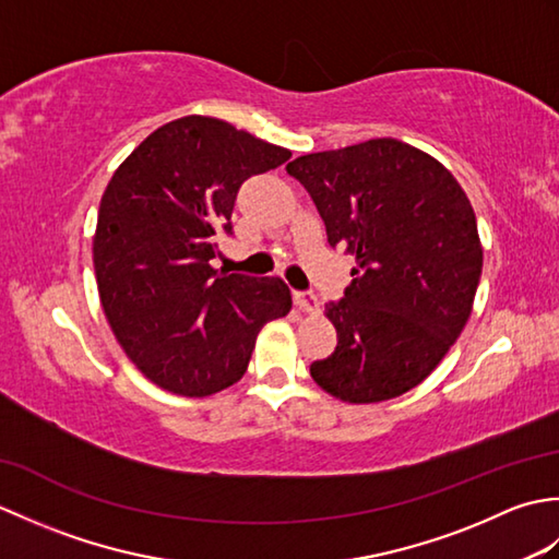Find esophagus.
I'll return each instance as SVG.
<instances>
[{"label": "esophagus", "mask_w": 559, "mask_h": 559, "mask_svg": "<svg viewBox=\"0 0 559 559\" xmlns=\"http://www.w3.org/2000/svg\"><path fill=\"white\" fill-rule=\"evenodd\" d=\"M293 300H295V305L300 307L302 312H317V310H319L317 295L310 293V290H295V293H293Z\"/></svg>", "instance_id": "34e87169"}]
</instances>
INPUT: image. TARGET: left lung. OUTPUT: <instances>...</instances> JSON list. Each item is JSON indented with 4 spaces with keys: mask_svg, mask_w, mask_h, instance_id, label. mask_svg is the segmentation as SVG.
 <instances>
[{
    "mask_svg": "<svg viewBox=\"0 0 559 559\" xmlns=\"http://www.w3.org/2000/svg\"><path fill=\"white\" fill-rule=\"evenodd\" d=\"M326 225L355 257L350 286L324 314L336 350L310 365L326 394L379 403L418 386L466 326L483 247L456 177L399 139L307 153L288 163Z\"/></svg>",
    "mask_w": 559,
    "mask_h": 559,
    "instance_id": "left-lung-1",
    "label": "left lung"
}]
</instances>
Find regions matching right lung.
<instances>
[{"label":"right lung","mask_w":559,"mask_h":559,"mask_svg":"<svg viewBox=\"0 0 559 559\" xmlns=\"http://www.w3.org/2000/svg\"><path fill=\"white\" fill-rule=\"evenodd\" d=\"M288 158L216 117L187 115L141 141L105 187L93 235L100 305L153 384L218 394L247 372L261 326L290 312L281 278L209 264L216 235L233 233L237 189Z\"/></svg>","instance_id":"add662e5"}]
</instances>
